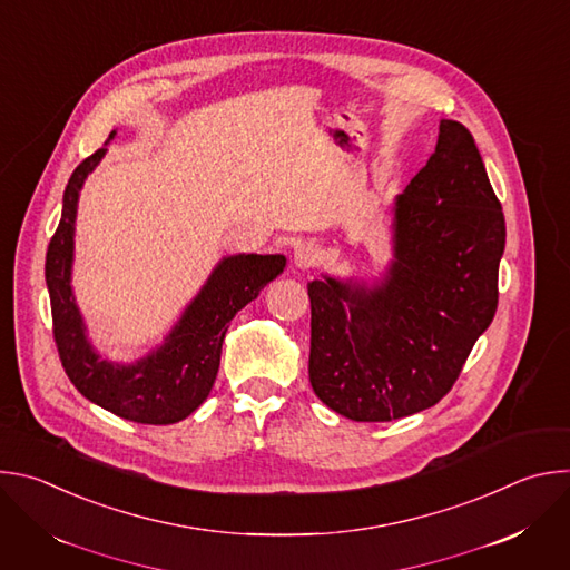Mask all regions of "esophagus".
I'll return each mask as SVG.
<instances>
[{
    "label": "esophagus",
    "mask_w": 570,
    "mask_h": 570,
    "mask_svg": "<svg viewBox=\"0 0 570 570\" xmlns=\"http://www.w3.org/2000/svg\"><path fill=\"white\" fill-rule=\"evenodd\" d=\"M293 262H295V266H297L299 271L313 268V266L317 264V250H315V246H311V243H302V246H297V250H295Z\"/></svg>",
    "instance_id": "34e87169"
}]
</instances>
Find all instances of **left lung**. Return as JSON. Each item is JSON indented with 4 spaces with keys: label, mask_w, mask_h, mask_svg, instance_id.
<instances>
[{
    "label": "left lung",
    "mask_w": 570,
    "mask_h": 570,
    "mask_svg": "<svg viewBox=\"0 0 570 570\" xmlns=\"http://www.w3.org/2000/svg\"><path fill=\"white\" fill-rule=\"evenodd\" d=\"M505 216L471 132L440 121L435 153L394 203V262L372 286L308 284L313 392L354 422L435 405L499 306Z\"/></svg>",
    "instance_id": "obj_1"
}]
</instances>
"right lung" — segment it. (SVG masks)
<instances>
[{"label": "right lung", "mask_w": 570, "mask_h": 570, "mask_svg": "<svg viewBox=\"0 0 570 570\" xmlns=\"http://www.w3.org/2000/svg\"><path fill=\"white\" fill-rule=\"evenodd\" d=\"M104 155L106 148H99L73 169L65 187L60 223L47 248L45 277L56 350L73 387L101 409L137 424H176L207 399L218 374L220 347L232 317L284 271L286 259L282 255L225 257L187 306L165 345L135 365H115L99 358L86 338L69 275L78 191Z\"/></svg>", "instance_id": "1"}]
</instances>
